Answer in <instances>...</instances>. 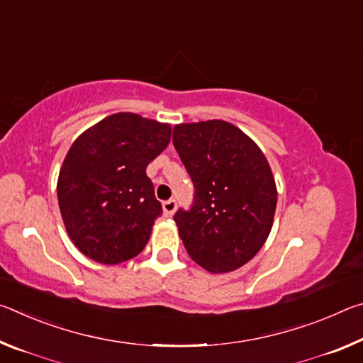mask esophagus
<instances>
[{
  "label": "esophagus",
  "instance_id": "obj_1",
  "mask_svg": "<svg viewBox=\"0 0 363 363\" xmlns=\"http://www.w3.org/2000/svg\"><path fill=\"white\" fill-rule=\"evenodd\" d=\"M176 206H177V203H176V200H167V201H163V213H164V216H173L174 214V211H176Z\"/></svg>",
  "mask_w": 363,
  "mask_h": 363
}]
</instances>
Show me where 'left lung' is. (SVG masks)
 I'll return each mask as SVG.
<instances>
[{"label": "left lung", "mask_w": 363, "mask_h": 363, "mask_svg": "<svg viewBox=\"0 0 363 363\" xmlns=\"http://www.w3.org/2000/svg\"><path fill=\"white\" fill-rule=\"evenodd\" d=\"M173 144L194 182L190 210L174 220L189 256L213 274L232 272L266 243L277 187L259 147L232 123H181Z\"/></svg>", "instance_id": "8db88e82"}]
</instances>
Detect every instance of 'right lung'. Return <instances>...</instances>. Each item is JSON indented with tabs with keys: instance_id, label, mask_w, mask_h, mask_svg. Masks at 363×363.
<instances>
[{
	"instance_id": "obj_1",
	"label": "right lung",
	"mask_w": 363,
	"mask_h": 363,
	"mask_svg": "<svg viewBox=\"0 0 363 363\" xmlns=\"http://www.w3.org/2000/svg\"><path fill=\"white\" fill-rule=\"evenodd\" d=\"M169 139L168 123L120 112L72 144L59 173L57 200L67 233L84 256L112 266L144 250L163 213L145 169Z\"/></svg>"
}]
</instances>
